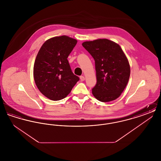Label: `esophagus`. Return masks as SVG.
<instances>
[{"mask_svg":"<svg viewBox=\"0 0 161 161\" xmlns=\"http://www.w3.org/2000/svg\"><path fill=\"white\" fill-rule=\"evenodd\" d=\"M80 79L81 81H83L84 80H85V78H84V76H80Z\"/></svg>","mask_w":161,"mask_h":161,"instance_id":"esophagus-1","label":"esophagus"}]
</instances>
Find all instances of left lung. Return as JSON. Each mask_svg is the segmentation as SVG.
Returning a JSON list of instances; mask_svg holds the SVG:
<instances>
[{
    "label": "left lung",
    "instance_id": "8db88e82",
    "mask_svg": "<svg viewBox=\"0 0 161 161\" xmlns=\"http://www.w3.org/2000/svg\"><path fill=\"white\" fill-rule=\"evenodd\" d=\"M84 48L95 60L97 84L92 94L101 102L117 99L128 83L130 67L122 48L106 38L84 42Z\"/></svg>",
    "mask_w": 161,
    "mask_h": 161
}]
</instances>
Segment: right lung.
Listing matches in <instances>:
<instances>
[{
    "mask_svg": "<svg viewBox=\"0 0 161 161\" xmlns=\"http://www.w3.org/2000/svg\"><path fill=\"white\" fill-rule=\"evenodd\" d=\"M77 43L76 39L66 36L54 37L47 40L38 51L34 78L40 92L50 100L66 98L80 80L67 59Z\"/></svg>",
    "mask_w": 161,
    "mask_h": 161,
    "instance_id": "right-lung-1",
    "label": "right lung"
}]
</instances>
